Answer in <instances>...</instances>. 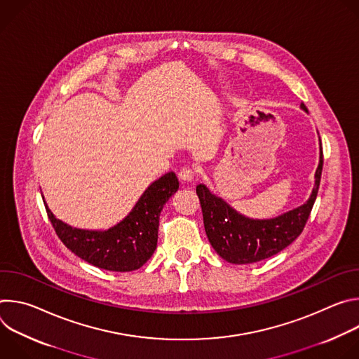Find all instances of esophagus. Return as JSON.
Returning <instances> with one entry per match:
<instances>
[{"mask_svg": "<svg viewBox=\"0 0 359 359\" xmlns=\"http://www.w3.org/2000/svg\"><path fill=\"white\" fill-rule=\"evenodd\" d=\"M194 175H196V169L191 168V166H184L183 169H180L179 172V179L182 182H191L194 179Z\"/></svg>", "mask_w": 359, "mask_h": 359, "instance_id": "34e87169", "label": "esophagus"}]
</instances>
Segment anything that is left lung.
<instances>
[{"label":"left lung","mask_w":359,"mask_h":359,"mask_svg":"<svg viewBox=\"0 0 359 359\" xmlns=\"http://www.w3.org/2000/svg\"><path fill=\"white\" fill-rule=\"evenodd\" d=\"M301 108L306 111L305 105ZM323 147L316 172V186L302 206L270 220H252L238 215L229 204L209 191L204 184L196 187L208 238L220 257L233 264L266 260L290 245L304 230L310 217L323 173Z\"/></svg>","instance_id":"obj_1"}]
</instances>
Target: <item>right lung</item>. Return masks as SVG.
I'll list each match as a JSON object with an SVG mask.
<instances>
[{
	"instance_id": "obj_1",
	"label": "right lung",
	"mask_w": 359,
	"mask_h": 359,
	"mask_svg": "<svg viewBox=\"0 0 359 359\" xmlns=\"http://www.w3.org/2000/svg\"><path fill=\"white\" fill-rule=\"evenodd\" d=\"M177 189L176 175L166 173L146 189L119 224L107 231L74 229L55 219L46 204L45 209L60 240L79 259L102 270L125 273L140 269L156 250L161 212Z\"/></svg>"
}]
</instances>
